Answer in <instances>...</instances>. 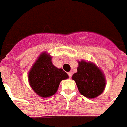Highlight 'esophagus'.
Returning a JSON list of instances; mask_svg holds the SVG:
<instances>
[{
    "mask_svg": "<svg viewBox=\"0 0 127 127\" xmlns=\"http://www.w3.org/2000/svg\"><path fill=\"white\" fill-rule=\"evenodd\" d=\"M67 74H68V75H69V77H70V78L71 77H72V72H69Z\"/></svg>",
    "mask_w": 127,
    "mask_h": 127,
    "instance_id": "obj_1",
    "label": "esophagus"
}]
</instances>
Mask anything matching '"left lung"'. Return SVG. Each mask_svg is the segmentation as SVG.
Returning <instances> with one entry per match:
<instances>
[{
	"label": "left lung",
	"instance_id": "1",
	"mask_svg": "<svg viewBox=\"0 0 127 127\" xmlns=\"http://www.w3.org/2000/svg\"><path fill=\"white\" fill-rule=\"evenodd\" d=\"M77 72L72 78L75 81L78 91L88 98H95L103 92L106 86L104 73L92 62L78 61Z\"/></svg>",
	"mask_w": 127,
	"mask_h": 127
}]
</instances>
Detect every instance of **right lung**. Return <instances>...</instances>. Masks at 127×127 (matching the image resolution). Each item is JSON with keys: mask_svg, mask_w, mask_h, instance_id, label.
Returning <instances> with one entry per match:
<instances>
[{"mask_svg": "<svg viewBox=\"0 0 127 127\" xmlns=\"http://www.w3.org/2000/svg\"><path fill=\"white\" fill-rule=\"evenodd\" d=\"M68 78L63 69L52 64V56L46 52L36 59L28 75L31 88L41 98H49L55 94L60 82Z\"/></svg>", "mask_w": 127, "mask_h": 127, "instance_id": "add662e5", "label": "right lung"}]
</instances>
